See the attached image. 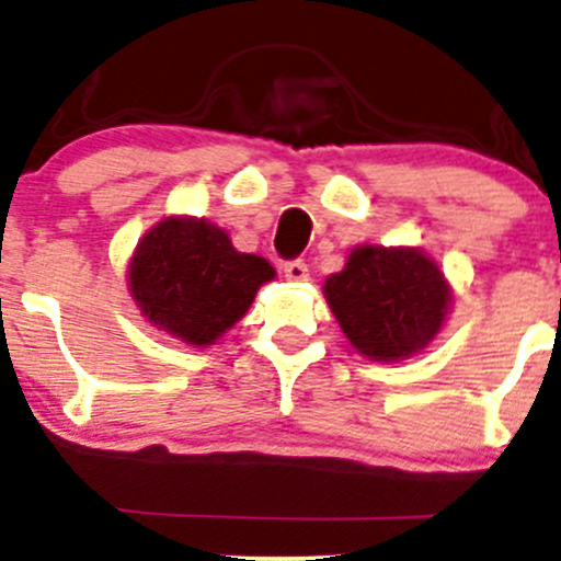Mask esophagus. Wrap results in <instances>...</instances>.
I'll use <instances>...</instances> for the list:
<instances>
[{
    "label": "esophagus",
    "mask_w": 561,
    "mask_h": 561,
    "mask_svg": "<svg viewBox=\"0 0 561 561\" xmlns=\"http://www.w3.org/2000/svg\"><path fill=\"white\" fill-rule=\"evenodd\" d=\"M282 271H285V276L290 282H307L309 279V265L304 263V260H287V263L282 265Z\"/></svg>",
    "instance_id": "1"
}]
</instances>
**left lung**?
<instances>
[{
  "instance_id": "1",
  "label": "left lung",
  "mask_w": 561,
  "mask_h": 561,
  "mask_svg": "<svg viewBox=\"0 0 561 561\" xmlns=\"http://www.w3.org/2000/svg\"><path fill=\"white\" fill-rule=\"evenodd\" d=\"M325 298L360 353L399 360L437 336L450 293L437 265L415 249L360 247L344 271L328 276Z\"/></svg>"
}]
</instances>
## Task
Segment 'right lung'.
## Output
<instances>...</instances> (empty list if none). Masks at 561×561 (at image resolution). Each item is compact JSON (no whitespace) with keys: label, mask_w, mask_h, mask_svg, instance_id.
Wrapping results in <instances>:
<instances>
[{"label":"right lung","mask_w":561,"mask_h":561,"mask_svg":"<svg viewBox=\"0 0 561 561\" xmlns=\"http://www.w3.org/2000/svg\"><path fill=\"white\" fill-rule=\"evenodd\" d=\"M274 279L257 254H241L206 219H165L138 244L129 287L154 325L190 344H214L247 314L254 293Z\"/></svg>","instance_id":"1"}]
</instances>
